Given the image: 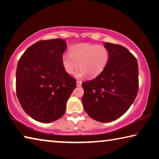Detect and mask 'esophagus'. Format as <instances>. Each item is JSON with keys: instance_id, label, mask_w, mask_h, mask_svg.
Masks as SVG:
<instances>
[{"instance_id": "obj_1", "label": "esophagus", "mask_w": 159, "mask_h": 159, "mask_svg": "<svg viewBox=\"0 0 159 159\" xmlns=\"http://www.w3.org/2000/svg\"><path fill=\"white\" fill-rule=\"evenodd\" d=\"M81 83H82V82L80 81V80H77V81H76V85L78 86V87H80V86L81 85Z\"/></svg>"}]
</instances>
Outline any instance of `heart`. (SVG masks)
Segmentation results:
<instances>
[{"label":"heart","mask_w":159,"mask_h":159,"mask_svg":"<svg viewBox=\"0 0 159 159\" xmlns=\"http://www.w3.org/2000/svg\"><path fill=\"white\" fill-rule=\"evenodd\" d=\"M109 57V51L104 45L80 43L72 47L69 55L62 56L61 61L67 74H74L79 66L80 70L76 74L77 77L87 74L88 77L93 78L105 68Z\"/></svg>","instance_id":"1"}]
</instances>
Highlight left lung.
I'll return each instance as SVG.
<instances>
[{
    "label": "left lung",
    "instance_id": "obj_1",
    "mask_svg": "<svg viewBox=\"0 0 159 159\" xmlns=\"http://www.w3.org/2000/svg\"><path fill=\"white\" fill-rule=\"evenodd\" d=\"M109 53L105 68L95 79L82 83L85 112L97 121L108 123L130 108L138 92V64L127 48L104 43Z\"/></svg>",
    "mask_w": 159,
    "mask_h": 159
}]
</instances>
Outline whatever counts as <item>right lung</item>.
I'll return each mask as SVG.
<instances>
[{"label":"right lung","mask_w":159,"mask_h":159,"mask_svg":"<svg viewBox=\"0 0 159 159\" xmlns=\"http://www.w3.org/2000/svg\"><path fill=\"white\" fill-rule=\"evenodd\" d=\"M62 39L40 41L31 45L18 61L16 93L22 109L37 121L60 118L76 81L62 65L66 48Z\"/></svg>","instance_id":"right-lung-1"}]
</instances>
